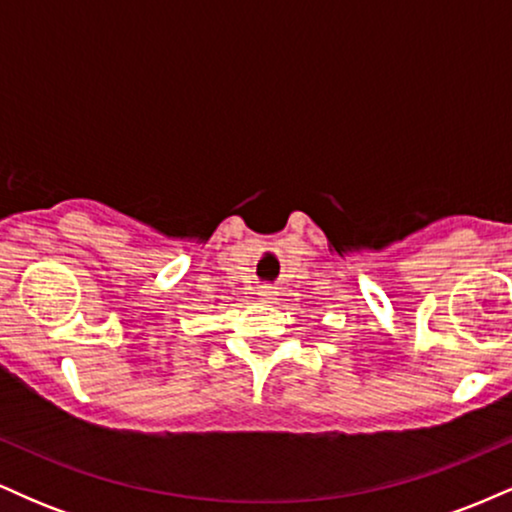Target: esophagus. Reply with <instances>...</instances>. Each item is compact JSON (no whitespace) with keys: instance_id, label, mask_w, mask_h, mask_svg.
<instances>
[{"instance_id":"1","label":"esophagus","mask_w":512,"mask_h":512,"mask_svg":"<svg viewBox=\"0 0 512 512\" xmlns=\"http://www.w3.org/2000/svg\"><path fill=\"white\" fill-rule=\"evenodd\" d=\"M257 293H260V296L264 298V301H269V298H272V296H274L272 286H260V291H257Z\"/></svg>"}]
</instances>
